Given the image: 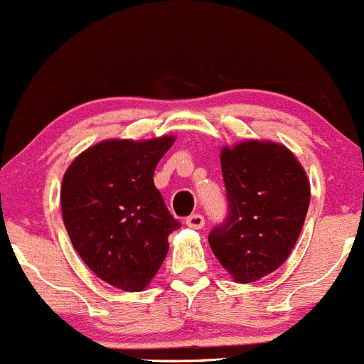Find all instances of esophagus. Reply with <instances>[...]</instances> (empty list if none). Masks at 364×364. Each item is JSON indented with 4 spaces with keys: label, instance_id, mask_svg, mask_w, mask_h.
Listing matches in <instances>:
<instances>
[{
    "label": "esophagus",
    "instance_id": "34e87169",
    "mask_svg": "<svg viewBox=\"0 0 364 364\" xmlns=\"http://www.w3.org/2000/svg\"><path fill=\"white\" fill-rule=\"evenodd\" d=\"M186 225H188L189 228H195V230H200V228H203V225H205V220H203L202 214H191V216L186 220Z\"/></svg>",
    "mask_w": 364,
    "mask_h": 364
}]
</instances>
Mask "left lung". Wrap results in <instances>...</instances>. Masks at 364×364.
<instances>
[{
  "mask_svg": "<svg viewBox=\"0 0 364 364\" xmlns=\"http://www.w3.org/2000/svg\"><path fill=\"white\" fill-rule=\"evenodd\" d=\"M220 161L228 218L209 234L210 250L234 282H254L295 248L309 209V178L295 154L275 141L223 146Z\"/></svg>",
  "mask_w": 364,
  "mask_h": 364,
  "instance_id": "1",
  "label": "left lung"
}]
</instances>
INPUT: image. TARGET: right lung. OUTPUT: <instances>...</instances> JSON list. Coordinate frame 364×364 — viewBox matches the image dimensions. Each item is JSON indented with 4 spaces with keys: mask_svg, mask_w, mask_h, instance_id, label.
Masks as SVG:
<instances>
[{
    "mask_svg": "<svg viewBox=\"0 0 364 364\" xmlns=\"http://www.w3.org/2000/svg\"><path fill=\"white\" fill-rule=\"evenodd\" d=\"M175 136L105 139L65 169L60 207L82 261L123 291H143L168 255V236L180 227L154 184L155 166Z\"/></svg>",
    "mask_w": 364,
    "mask_h": 364,
    "instance_id": "1",
    "label": "right lung"
}]
</instances>
